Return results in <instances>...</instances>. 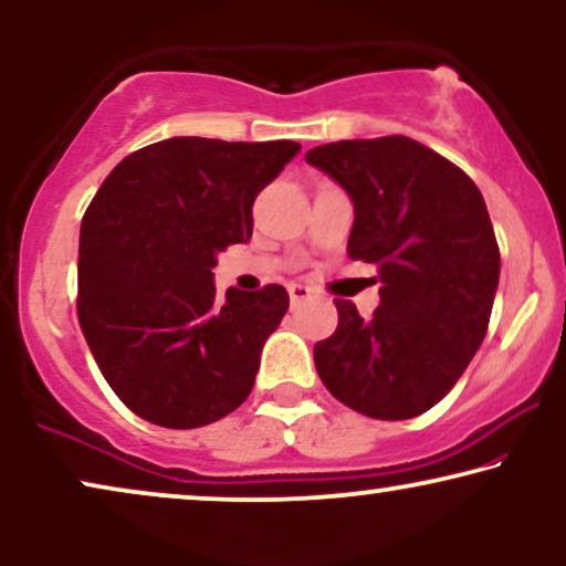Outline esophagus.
I'll return each mask as SVG.
<instances>
[{
	"mask_svg": "<svg viewBox=\"0 0 566 566\" xmlns=\"http://www.w3.org/2000/svg\"><path fill=\"white\" fill-rule=\"evenodd\" d=\"M290 300H292V305H300L303 303V300H307L311 297V287H305V284H290Z\"/></svg>",
	"mask_w": 566,
	"mask_h": 566,
	"instance_id": "1",
	"label": "esophagus"
}]
</instances>
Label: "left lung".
I'll use <instances>...</instances> for the list:
<instances>
[{"label":"left lung","instance_id":"obj_1","mask_svg":"<svg viewBox=\"0 0 566 566\" xmlns=\"http://www.w3.org/2000/svg\"><path fill=\"white\" fill-rule=\"evenodd\" d=\"M305 160L352 199L349 259L380 271L373 318L336 300L338 326L315 344V370L365 417H419L448 396L486 336L500 248L484 196L409 137L331 142Z\"/></svg>","mask_w":566,"mask_h":566}]
</instances>
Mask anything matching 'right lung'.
Here are the masks:
<instances>
[{"label":"right lung","mask_w":566,"mask_h":566,"mask_svg":"<svg viewBox=\"0 0 566 566\" xmlns=\"http://www.w3.org/2000/svg\"><path fill=\"white\" fill-rule=\"evenodd\" d=\"M297 142L172 137L120 160L80 228V326L120 401L193 429L251 394L290 307L282 284L217 297V253L253 235V201Z\"/></svg>","instance_id":"right-lung-1"}]
</instances>
